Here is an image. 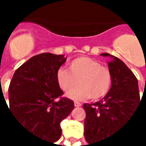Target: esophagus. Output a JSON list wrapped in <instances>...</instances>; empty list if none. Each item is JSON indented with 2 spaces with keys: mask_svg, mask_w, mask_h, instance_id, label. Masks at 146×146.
I'll return each instance as SVG.
<instances>
[{
  "mask_svg": "<svg viewBox=\"0 0 146 146\" xmlns=\"http://www.w3.org/2000/svg\"><path fill=\"white\" fill-rule=\"evenodd\" d=\"M74 106H75V107H80L81 104H80V102H74Z\"/></svg>",
  "mask_w": 146,
  "mask_h": 146,
  "instance_id": "esophagus-1",
  "label": "esophagus"
}]
</instances>
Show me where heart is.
<instances>
[{"instance_id":"obj_1","label":"heart","mask_w":146,"mask_h":146,"mask_svg":"<svg viewBox=\"0 0 146 146\" xmlns=\"http://www.w3.org/2000/svg\"><path fill=\"white\" fill-rule=\"evenodd\" d=\"M58 85L64 92H69L77 84L80 87L68 93L72 100L89 98L97 101L110 92L112 86V72L99 61L88 57H80L69 63L68 70L60 68L56 74Z\"/></svg>"}]
</instances>
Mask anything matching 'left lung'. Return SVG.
<instances>
[{
  "label": "left lung",
  "mask_w": 146,
  "mask_h": 146,
  "mask_svg": "<svg viewBox=\"0 0 146 146\" xmlns=\"http://www.w3.org/2000/svg\"><path fill=\"white\" fill-rule=\"evenodd\" d=\"M101 55L112 58L109 62V69L112 72L113 80L110 92L101 101L83 105L86 111L84 136L89 146H95V143H101L118 131L130 120L142 101L137 80L128 66L113 55Z\"/></svg>",
  "instance_id": "8db88e82"
}]
</instances>
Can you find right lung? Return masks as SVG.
<instances>
[{
	"label": "right lung",
	"mask_w": 146,
	"mask_h": 146,
	"mask_svg": "<svg viewBox=\"0 0 146 146\" xmlns=\"http://www.w3.org/2000/svg\"><path fill=\"white\" fill-rule=\"evenodd\" d=\"M66 60L64 55H36L15 72L9 88V110L15 120L51 144L60 138V123L74 109L72 100L60 97L63 91L56 80Z\"/></svg>",
	"instance_id": "1"
}]
</instances>
